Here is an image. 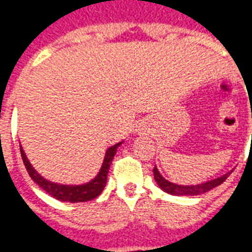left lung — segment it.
Here are the masks:
<instances>
[{
    "label": "left lung",
    "mask_w": 252,
    "mask_h": 252,
    "mask_svg": "<svg viewBox=\"0 0 252 252\" xmlns=\"http://www.w3.org/2000/svg\"><path fill=\"white\" fill-rule=\"evenodd\" d=\"M154 178L157 181V184L160 189L166 191V193H169V194L173 195H200L204 194L206 191H209L213 188H216V186L221 185L224 181L227 180V177L231 173H232V170L231 171H228L227 174L221 175V177H219V178H215V180L211 181H206V182H202V184H198V185H177V184H173V182H170V181L164 180L163 177L160 175V173L157 169V166L154 167Z\"/></svg>",
    "instance_id": "8db88e82"
}]
</instances>
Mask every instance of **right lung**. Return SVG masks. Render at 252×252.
Returning <instances> with one entry per match:
<instances>
[{"instance_id":"add662e5","label":"right lung","mask_w":252,"mask_h":252,"mask_svg":"<svg viewBox=\"0 0 252 252\" xmlns=\"http://www.w3.org/2000/svg\"><path fill=\"white\" fill-rule=\"evenodd\" d=\"M121 143L123 142L117 143V144L106 150L104 162H102V166H101V170H99L97 177L90 182H88V184H83V185H61V184H55V182H51V181L43 178L32 167V164L30 163V160L27 158V155H25L24 150H23L21 146H20V151H21V158H23L25 169L28 171L30 177L44 191L52 195L54 198H57L59 201H64V202H85V201H90L95 198V197H98L101 194V191L104 190L105 185H106V178H108L110 164H112L113 157L116 155L117 147L120 146Z\"/></svg>"}]
</instances>
